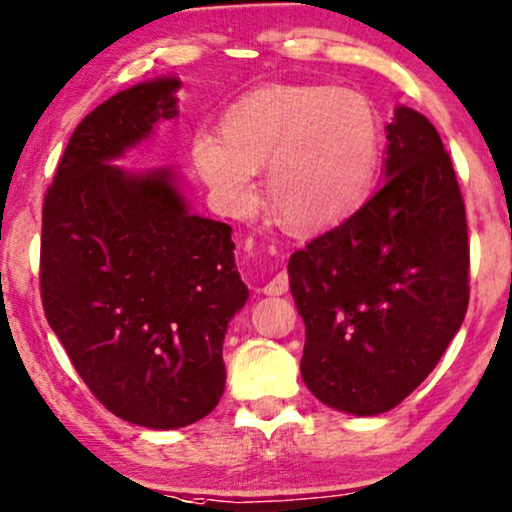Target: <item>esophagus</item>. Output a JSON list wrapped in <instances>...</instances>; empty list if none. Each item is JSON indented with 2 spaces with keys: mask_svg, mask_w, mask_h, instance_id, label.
<instances>
[{
  "mask_svg": "<svg viewBox=\"0 0 512 512\" xmlns=\"http://www.w3.org/2000/svg\"><path fill=\"white\" fill-rule=\"evenodd\" d=\"M287 291H289L287 272H277V275L263 287V294H268V296H282V294H287Z\"/></svg>",
  "mask_w": 512,
  "mask_h": 512,
  "instance_id": "esophagus-1",
  "label": "esophagus"
}]
</instances>
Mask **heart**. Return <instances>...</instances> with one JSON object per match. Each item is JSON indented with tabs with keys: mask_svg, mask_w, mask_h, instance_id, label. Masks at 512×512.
Here are the masks:
<instances>
[{
	"mask_svg": "<svg viewBox=\"0 0 512 512\" xmlns=\"http://www.w3.org/2000/svg\"><path fill=\"white\" fill-rule=\"evenodd\" d=\"M381 157V122L357 91L322 84L265 86L223 119V136L202 131L192 159L232 209L256 199V169L268 167L272 211L294 230L341 223L360 207Z\"/></svg>",
	"mask_w": 512,
	"mask_h": 512,
	"instance_id": "b5f03b06",
	"label": "heart"
}]
</instances>
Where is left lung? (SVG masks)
<instances>
[{
	"mask_svg": "<svg viewBox=\"0 0 512 512\" xmlns=\"http://www.w3.org/2000/svg\"><path fill=\"white\" fill-rule=\"evenodd\" d=\"M386 131L381 188L289 258L305 386L355 416L383 414L421 386L470 296L466 204L440 134L411 108Z\"/></svg>",
	"mask_w": 512,
	"mask_h": 512,
	"instance_id": "1",
	"label": "left lung"
}]
</instances>
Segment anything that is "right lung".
<instances>
[{
    "mask_svg": "<svg viewBox=\"0 0 512 512\" xmlns=\"http://www.w3.org/2000/svg\"><path fill=\"white\" fill-rule=\"evenodd\" d=\"M178 79L108 98L72 131L42 207L44 315L86 388L136 426L199 421L225 388L223 338L249 289L230 225L190 214L174 176L108 159L176 115Z\"/></svg>",
    "mask_w": 512,
    "mask_h": 512,
    "instance_id": "add662e5",
    "label": "right lung"
}]
</instances>
